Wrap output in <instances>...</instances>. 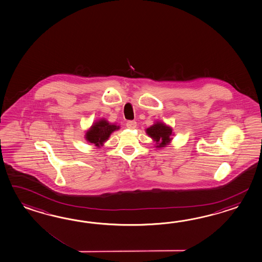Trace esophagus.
Here are the masks:
<instances>
[{
    "mask_svg": "<svg viewBox=\"0 0 262 262\" xmlns=\"http://www.w3.org/2000/svg\"><path fill=\"white\" fill-rule=\"evenodd\" d=\"M137 126V121H129L126 122V127L129 129H134Z\"/></svg>",
    "mask_w": 262,
    "mask_h": 262,
    "instance_id": "34e87169",
    "label": "esophagus"
}]
</instances>
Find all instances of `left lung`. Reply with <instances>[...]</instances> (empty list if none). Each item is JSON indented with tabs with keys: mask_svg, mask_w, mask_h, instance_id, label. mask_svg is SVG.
<instances>
[{
	"mask_svg": "<svg viewBox=\"0 0 262 262\" xmlns=\"http://www.w3.org/2000/svg\"><path fill=\"white\" fill-rule=\"evenodd\" d=\"M146 134L156 142V148H163L169 145L173 140V129L166 123L155 121L154 124L145 129Z\"/></svg>",
	"mask_w": 262,
	"mask_h": 262,
	"instance_id": "8db88e82",
	"label": "left lung"
}]
</instances>
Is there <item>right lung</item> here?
I'll list each match as a JSON object with an SVG mask.
<instances>
[{
	"label": "right lung",
	"instance_id": "1",
	"mask_svg": "<svg viewBox=\"0 0 262 262\" xmlns=\"http://www.w3.org/2000/svg\"><path fill=\"white\" fill-rule=\"evenodd\" d=\"M120 129V125L116 123H110L105 119H100L93 122L91 127L88 129L84 135L85 140L89 143L94 144L96 147L101 148L104 142L108 141L111 134Z\"/></svg>",
	"mask_w": 262,
	"mask_h": 262
}]
</instances>
